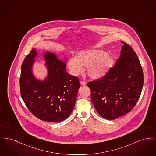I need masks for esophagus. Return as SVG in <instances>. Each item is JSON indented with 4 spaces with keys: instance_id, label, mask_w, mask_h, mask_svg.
Masks as SVG:
<instances>
[{
    "instance_id": "1",
    "label": "esophagus",
    "mask_w": 156,
    "mask_h": 156,
    "mask_svg": "<svg viewBox=\"0 0 156 156\" xmlns=\"http://www.w3.org/2000/svg\"><path fill=\"white\" fill-rule=\"evenodd\" d=\"M80 83H81V85H85L87 84V83L83 81H80Z\"/></svg>"
}]
</instances>
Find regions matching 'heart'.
I'll return each mask as SVG.
<instances>
[{"mask_svg": "<svg viewBox=\"0 0 156 156\" xmlns=\"http://www.w3.org/2000/svg\"><path fill=\"white\" fill-rule=\"evenodd\" d=\"M113 57L108 52L99 50H85L78 52L76 58L68 61L67 67L73 75H77L87 68L90 77L97 79L106 74L113 64Z\"/></svg>", "mask_w": 156, "mask_h": 156, "instance_id": "b5f03b06", "label": "heart"}]
</instances>
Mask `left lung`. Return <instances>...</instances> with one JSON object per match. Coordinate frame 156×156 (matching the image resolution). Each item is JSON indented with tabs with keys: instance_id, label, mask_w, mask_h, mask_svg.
Returning <instances> with one entry per match:
<instances>
[{
	"instance_id": "obj_1",
	"label": "left lung",
	"mask_w": 156,
	"mask_h": 156,
	"mask_svg": "<svg viewBox=\"0 0 156 156\" xmlns=\"http://www.w3.org/2000/svg\"><path fill=\"white\" fill-rule=\"evenodd\" d=\"M120 55L108 73L88 83L92 102L104 118L113 120L131 111L141 95L143 72L133 48L122 41Z\"/></svg>"
}]
</instances>
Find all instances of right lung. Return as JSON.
I'll use <instances>...</instances> for the list:
<instances>
[{
    "mask_svg": "<svg viewBox=\"0 0 156 156\" xmlns=\"http://www.w3.org/2000/svg\"><path fill=\"white\" fill-rule=\"evenodd\" d=\"M37 51L34 48L23 62L20 78V94L31 113L43 121L58 122L69 116L80 87L77 76L67 73L66 64L55 54L45 52L48 76L44 81L33 75L31 67Z\"/></svg>",
    "mask_w": 156,
    "mask_h": 156,
    "instance_id": "obj_1",
    "label": "right lung"
}]
</instances>
